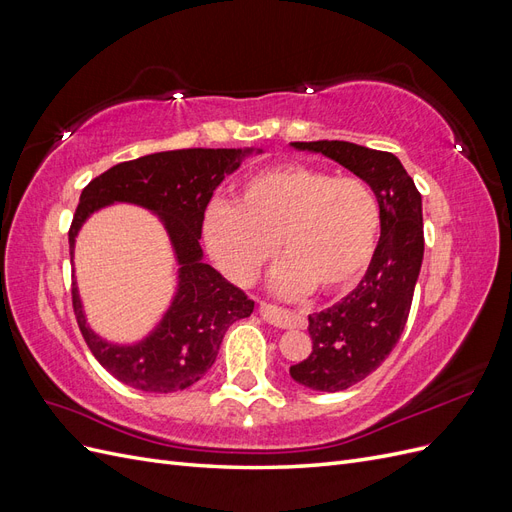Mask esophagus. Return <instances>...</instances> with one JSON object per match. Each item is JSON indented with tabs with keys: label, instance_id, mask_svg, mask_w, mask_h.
Masks as SVG:
<instances>
[{
	"label": "esophagus",
	"instance_id": "1",
	"mask_svg": "<svg viewBox=\"0 0 512 512\" xmlns=\"http://www.w3.org/2000/svg\"><path fill=\"white\" fill-rule=\"evenodd\" d=\"M258 312L262 316V320H267L273 327H280V329H299L305 327V318L290 312V309L284 307H277L271 303H260Z\"/></svg>",
	"mask_w": 512,
	"mask_h": 512
}]
</instances>
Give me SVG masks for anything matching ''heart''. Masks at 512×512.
I'll list each match as a JSON object with an SVG mask.
<instances>
[{
  "label": "heart",
  "mask_w": 512,
  "mask_h": 512,
  "mask_svg": "<svg viewBox=\"0 0 512 512\" xmlns=\"http://www.w3.org/2000/svg\"><path fill=\"white\" fill-rule=\"evenodd\" d=\"M378 232L380 207L365 179L305 164L260 170L243 181L239 205L215 200L205 215L209 252L235 282H252L280 241L282 292L350 286L369 267Z\"/></svg>",
  "instance_id": "obj_1"
}]
</instances>
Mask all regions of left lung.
Returning <instances> with one entry per match:
<instances>
[{
	"label": "left lung",
	"mask_w": 512,
	"mask_h": 512,
	"mask_svg": "<svg viewBox=\"0 0 512 512\" xmlns=\"http://www.w3.org/2000/svg\"><path fill=\"white\" fill-rule=\"evenodd\" d=\"M292 147L346 166L371 185L380 205V239L363 280L342 301L307 318L312 352L290 367V376L307 389L335 393L376 371L406 327L425 250L421 192L389 151L346 141Z\"/></svg>",
	"instance_id": "left-lung-1"
}]
</instances>
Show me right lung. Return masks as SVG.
<instances>
[{"label": "right lung", "instance_id": "add662e5", "mask_svg": "<svg viewBox=\"0 0 512 512\" xmlns=\"http://www.w3.org/2000/svg\"><path fill=\"white\" fill-rule=\"evenodd\" d=\"M250 149H177L121 162L91 179L81 194L68 230L74 237L91 213L111 203H134L160 213L175 247L179 288L173 305L136 346L106 344L85 324L72 282V307L85 342L98 363L119 382L147 393H175L196 384L215 363L232 322L254 312V301L203 262L200 232L213 190L235 173Z\"/></svg>", "mask_w": 512, "mask_h": 512}]
</instances>
